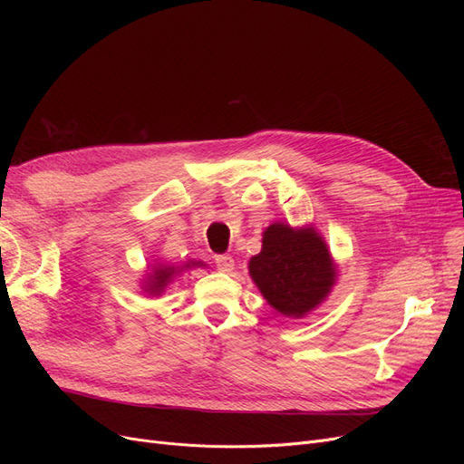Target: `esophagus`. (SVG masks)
<instances>
[{"mask_svg": "<svg viewBox=\"0 0 464 464\" xmlns=\"http://www.w3.org/2000/svg\"><path fill=\"white\" fill-rule=\"evenodd\" d=\"M214 263H216V269L222 273H231L235 266V259L231 256H216Z\"/></svg>", "mask_w": 464, "mask_h": 464, "instance_id": "34e87169", "label": "esophagus"}]
</instances>
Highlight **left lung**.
<instances>
[{"mask_svg":"<svg viewBox=\"0 0 464 464\" xmlns=\"http://www.w3.org/2000/svg\"><path fill=\"white\" fill-rule=\"evenodd\" d=\"M250 275L273 308L301 318L327 297L336 273L314 229L273 224L263 233L261 252L250 259Z\"/></svg>","mask_w":464,"mask_h":464,"instance_id":"left-lung-1","label":"left lung"}]
</instances>
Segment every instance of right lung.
I'll use <instances>...</instances> for the list:
<instances>
[{
	"mask_svg": "<svg viewBox=\"0 0 464 464\" xmlns=\"http://www.w3.org/2000/svg\"><path fill=\"white\" fill-rule=\"evenodd\" d=\"M175 275H177L175 266H158V269L154 271V275L149 280V285H146V291H150V294L158 295L160 291H163V287L170 282V278H173Z\"/></svg>",
	"mask_w": 464,
	"mask_h": 464,
	"instance_id": "1",
	"label": "right lung"
}]
</instances>
